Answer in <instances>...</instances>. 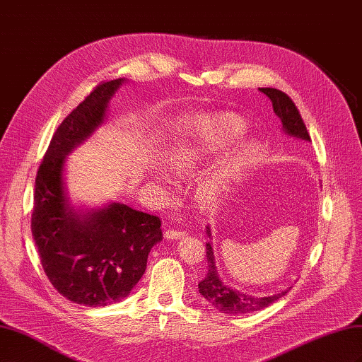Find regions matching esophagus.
<instances>
[{
    "mask_svg": "<svg viewBox=\"0 0 362 362\" xmlns=\"http://www.w3.org/2000/svg\"><path fill=\"white\" fill-rule=\"evenodd\" d=\"M184 235V231H181V229H166L164 231V237H166L168 240H173V238H181Z\"/></svg>",
    "mask_w": 362,
    "mask_h": 362,
    "instance_id": "obj_1",
    "label": "esophagus"
}]
</instances>
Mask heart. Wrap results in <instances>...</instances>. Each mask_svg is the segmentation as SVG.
Instances as JSON below:
<instances>
[{"label": "heart", "instance_id": "obj_1", "mask_svg": "<svg viewBox=\"0 0 362 362\" xmlns=\"http://www.w3.org/2000/svg\"><path fill=\"white\" fill-rule=\"evenodd\" d=\"M245 127L235 119H222L217 122L201 120L189 136L180 139L168 156V168L175 175H189L196 170L204 158L214 151L223 149L237 137L243 134ZM255 154L252 145L245 144L229 157L222 169L210 180H205L198 190V199L204 205L217 201L218 194L225 189V184L237 178L246 164Z\"/></svg>", "mask_w": 362, "mask_h": 362}]
</instances>
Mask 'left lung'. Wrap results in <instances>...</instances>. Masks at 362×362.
<instances>
[{
	"mask_svg": "<svg viewBox=\"0 0 362 362\" xmlns=\"http://www.w3.org/2000/svg\"><path fill=\"white\" fill-rule=\"evenodd\" d=\"M259 92L264 93L272 101L273 112H275V115L281 119L282 127L288 134L294 137H300L303 140H310L308 129H306L303 124V119L298 110V107H296V104L287 93H284L278 89H273V87H261ZM208 234H210V231H208ZM205 249L208 272L205 278L198 284V288L199 293L206 299V302L217 311H222L225 314H246L261 311L267 308L270 303L276 302L284 294L288 293L290 288L284 290L278 294L266 296V298H254V296H247L231 290L218 279L211 245L206 243Z\"/></svg>",
	"mask_w": 362,
	"mask_h": 362,
	"instance_id": "left-lung-1",
	"label": "left lung"
}]
</instances>
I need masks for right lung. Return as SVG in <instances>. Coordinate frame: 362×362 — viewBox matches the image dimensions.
I'll return each instance as SVG.
<instances>
[{"instance_id": "right-lung-1", "label": "right lung", "mask_w": 362, "mask_h": 362, "mask_svg": "<svg viewBox=\"0 0 362 362\" xmlns=\"http://www.w3.org/2000/svg\"><path fill=\"white\" fill-rule=\"evenodd\" d=\"M122 81L96 84L63 119L36 175L31 233L40 264L52 287L80 305L105 306L125 299L145 273L152 246L163 238L158 216L112 204L81 218L64 196V158L103 122Z\"/></svg>"}]
</instances>
